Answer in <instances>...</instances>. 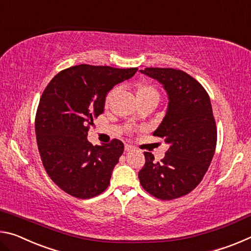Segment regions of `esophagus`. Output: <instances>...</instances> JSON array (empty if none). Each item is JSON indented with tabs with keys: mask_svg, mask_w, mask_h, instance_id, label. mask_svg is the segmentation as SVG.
<instances>
[{
	"mask_svg": "<svg viewBox=\"0 0 251 251\" xmlns=\"http://www.w3.org/2000/svg\"><path fill=\"white\" fill-rule=\"evenodd\" d=\"M135 147L131 146V145H128V144H125V151H134Z\"/></svg>",
	"mask_w": 251,
	"mask_h": 251,
	"instance_id": "obj_1",
	"label": "esophagus"
}]
</instances>
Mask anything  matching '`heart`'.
Here are the masks:
<instances>
[{
	"label": "heart",
	"mask_w": 251,
	"mask_h": 251,
	"mask_svg": "<svg viewBox=\"0 0 251 251\" xmlns=\"http://www.w3.org/2000/svg\"><path fill=\"white\" fill-rule=\"evenodd\" d=\"M118 88L114 87L110 90L107 95L105 97V105L108 106L110 101H112L113 97L115 96L117 93ZM136 96H137V100L139 103L146 100H156L158 101L159 99V93L157 91V88L154 85L151 83H139L137 86H136Z\"/></svg>",
	"instance_id": "obj_1"
}]
</instances>
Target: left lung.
Returning a JSON list of instances; mask_svg holds the SVG:
<instances>
[{
  "mask_svg": "<svg viewBox=\"0 0 251 251\" xmlns=\"http://www.w3.org/2000/svg\"><path fill=\"white\" fill-rule=\"evenodd\" d=\"M164 85L168 108L152 135L169 147L160 161L145 151V165L138 173L143 188L160 201L189 194L207 173L217 145V127L208 93L184 71L147 67L141 71Z\"/></svg>",
  "mask_w": 251,
  "mask_h": 251,
  "instance_id": "8db88e82",
  "label": "left lung"
}]
</instances>
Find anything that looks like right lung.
<instances>
[{
	"label": "right lung",
	"mask_w": 251,
	"mask_h": 251,
	"mask_svg": "<svg viewBox=\"0 0 251 251\" xmlns=\"http://www.w3.org/2000/svg\"><path fill=\"white\" fill-rule=\"evenodd\" d=\"M137 70L80 64L61 71L45 87L35 116L37 147L50 179L71 196L88 199L108 187L124 144L115 138L93 146L87 133L104 113L108 91Z\"/></svg>",
	"instance_id": "obj_1"
}]
</instances>
